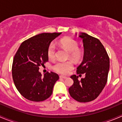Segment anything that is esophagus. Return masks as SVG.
Listing matches in <instances>:
<instances>
[{
    "label": "esophagus",
    "instance_id": "esophagus-1",
    "mask_svg": "<svg viewBox=\"0 0 122 122\" xmlns=\"http://www.w3.org/2000/svg\"><path fill=\"white\" fill-rule=\"evenodd\" d=\"M60 78H62V79H66V78H67V77H65V76H60Z\"/></svg>",
    "mask_w": 122,
    "mask_h": 122
}]
</instances>
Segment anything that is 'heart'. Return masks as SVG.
<instances>
[{"label": "heart", "mask_w": 122, "mask_h": 122, "mask_svg": "<svg viewBox=\"0 0 122 122\" xmlns=\"http://www.w3.org/2000/svg\"><path fill=\"white\" fill-rule=\"evenodd\" d=\"M60 45L70 52V56L74 60H78L81 56V52L78 49L79 44L76 40L70 37L64 38L60 41ZM56 46L53 42L51 43L48 46L47 50L48 56L51 60H53L56 56ZM74 65L71 61H57L52 66L55 71L66 75L72 70Z\"/></svg>", "instance_id": "b5f03b06"}]
</instances>
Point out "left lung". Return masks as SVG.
Returning a JSON list of instances; mask_svg holds the SVG:
<instances>
[{"mask_svg":"<svg viewBox=\"0 0 122 122\" xmlns=\"http://www.w3.org/2000/svg\"><path fill=\"white\" fill-rule=\"evenodd\" d=\"M79 37L83 39L84 57L77 67V74H84L86 77L78 80L76 75L71 76L74 83L69 88L70 96L81 103L95 100L99 96L107 81L110 60L103 44L97 38L81 32Z\"/></svg>","mask_w":122,"mask_h":122,"instance_id":"1","label":"left lung"}]
</instances>
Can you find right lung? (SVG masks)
Here are the masks:
<instances>
[{"instance_id":"1","label":"right lung","mask_w":122,"mask_h":122,"mask_svg":"<svg viewBox=\"0 0 122 122\" xmlns=\"http://www.w3.org/2000/svg\"><path fill=\"white\" fill-rule=\"evenodd\" d=\"M61 33H42L26 39L19 46L12 64L13 82L20 94L32 102H42L50 97L57 74L47 72L42 76L39 66L48 61L50 43Z\"/></svg>"}]
</instances>
